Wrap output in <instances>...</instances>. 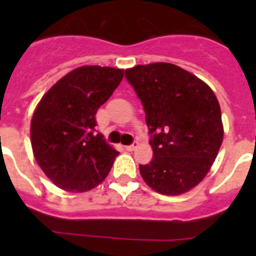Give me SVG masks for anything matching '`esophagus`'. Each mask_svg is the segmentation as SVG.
<instances>
[{"label":"esophagus","mask_w":256,"mask_h":256,"mask_svg":"<svg viewBox=\"0 0 256 256\" xmlns=\"http://www.w3.org/2000/svg\"><path fill=\"white\" fill-rule=\"evenodd\" d=\"M137 146H138V142L134 141L132 144H128V146H126V151H133L136 148H137Z\"/></svg>","instance_id":"obj_1"}]
</instances>
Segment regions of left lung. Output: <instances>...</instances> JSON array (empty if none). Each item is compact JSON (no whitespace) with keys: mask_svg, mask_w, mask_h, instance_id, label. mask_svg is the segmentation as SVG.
<instances>
[{"mask_svg":"<svg viewBox=\"0 0 256 256\" xmlns=\"http://www.w3.org/2000/svg\"><path fill=\"white\" fill-rule=\"evenodd\" d=\"M146 114L154 156L140 165L148 186L180 195L212 168L223 141L220 106L212 88L187 70L155 62L126 70Z\"/></svg>","mask_w":256,"mask_h":256,"instance_id":"8db88e82","label":"left lung"}]
</instances>
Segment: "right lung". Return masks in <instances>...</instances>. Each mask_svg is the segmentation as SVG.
I'll use <instances>...</instances> for the list:
<instances>
[{"instance_id":"add662e5","label":"right lung","mask_w":256,"mask_h":256,"mask_svg":"<svg viewBox=\"0 0 256 256\" xmlns=\"http://www.w3.org/2000/svg\"><path fill=\"white\" fill-rule=\"evenodd\" d=\"M124 70L80 66L52 86L30 124L33 154L56 186L86 192L100 184L119 155L96 133V112L123 79Z\"/></svg>"}]
</instances>
